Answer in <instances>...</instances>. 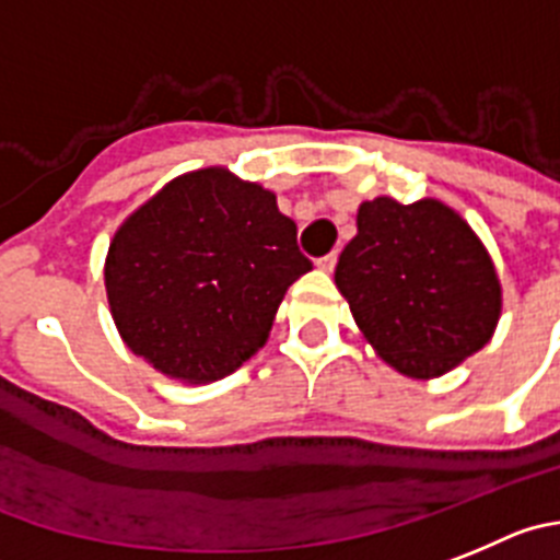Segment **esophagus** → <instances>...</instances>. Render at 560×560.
<instances>
[{
	"instance_id": "obj_1",
	"label": "esophagus",
	"mask_w": 560,
	"mask_h": 560,
	"mask_svg": "<svg viewBox=\"0 0 560 560\" xmlns=\"http://www.w3.org/2000/svg\"><path fill=\"white\" fill-rule=\"evenodd\" d=\"M334 265H337V250H331V254H326V256H320V259H317V268L326 270V273H331Z\"/></svg>"
}]
</instances>
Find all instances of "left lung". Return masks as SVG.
Instances as JSON below:
<instances>
[{"label":"left lung","instance_id":"8db88e82","mask_svg":"<svg viewBox=\"0 0 560 560\" xmlns=\"http://www.w3.org/2000/svg\"><path fill=\"white\" fill-rule=\"evenodd\" d=\"M357 237L334 281L359 331L409 378H436L478 353L498 328L503 287L492 256L436 198L362 201Z\"/></svg>","mask_w":560,"mask_h":560}]
</instances>
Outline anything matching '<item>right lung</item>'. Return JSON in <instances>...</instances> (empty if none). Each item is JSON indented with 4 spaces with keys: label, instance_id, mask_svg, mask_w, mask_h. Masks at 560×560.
<instances>
[{
    "label": "right lung",
    "instance_id": "add662e5",
    "mask_svg": "<svg viewBox=\"0 0 560 560\" xmlns=\"http://www.w3.org/2000/svg\"><path fill=\"white\" fill-rule=\"evenodd\" d=\"M276 192L212 165L171 179L109 240L104 287L135 357L182 384L234 373L312 262Z\"/></svg>",
    "mask_w": 560,
    "mask_h": 560
}]
</instances>
